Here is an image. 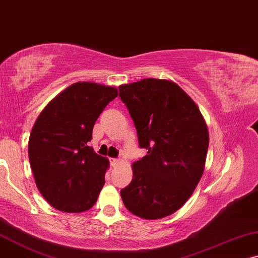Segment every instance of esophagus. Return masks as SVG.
Wrapping results in <instances>:
<instances>
[{
    "label": "esophagus",
    "instance_id": "1",
    "mask_svg": "<svg viewBox=\"0 0 258 258\" xmlns=\"http://www.w3.org/2000/svg\"><path fill=\"white\" fill-rule=\"evenodd\" d=\"M109 163H111L113 167H115V166H118L120 163H121V160L118 159V158H111V159H109Z\"/></svg>",
    "mask_w": 258,
    "mask_h": 258
}]
</instances>
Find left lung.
Segmentation results:
<instances>
[{"label": "left lung", "instance_id": "left-lung-1", "mask_svg": "<svg viewBox=\"0 0 258 258\" xmlns=\"http://www.w3.org/2000/svg\"><path fill=\"white\" fill-rule=\"evenodd\" d=\"M119 97L147 154L133 163V179L120 191L133 215L159 219L191 197L204 171L209 132L197 105L170 80L144 79L119 86Z\"/></svg>", "mask_w": 258, "mask_h": 258}]
</instances>
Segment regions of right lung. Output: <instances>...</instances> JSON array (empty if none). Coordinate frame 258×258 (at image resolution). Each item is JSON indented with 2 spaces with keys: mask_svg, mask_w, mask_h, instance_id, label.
Listing matches in <instances>:
<instances>
[{
  "mask_svg": "<svg viewBox=\"0 0 258 258\" xmlns=\"http://www.w3.org/2000/svg\"><path fill=\"white\" fill-rule=\"evenodd\" d=\"M116 95L111 86L75 82L37 116L28 143L30 167L41 195L57 210L84 212L97 202L108 159L88 143L99 115Z\"/></svg>",
  "mask_w": 258,
  "mask_h": 258,
  "instance_id": "1",
  "label": "right lung"
}]
</instances>
